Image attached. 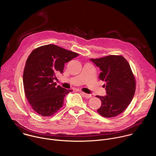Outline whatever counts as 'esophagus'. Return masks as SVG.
Instances as JSON below:
<instances>
[{
	"mask_svg": "<svg viewBox=\"0 0 156 156\" xmlns=\"http://www.w3.org/2000/svg\"><path fill=\"white\" fill-rule=\"evenodd\" d=\"M81 94H82V95H83L84 98H90L92 97L91 94H86V93H83V92H81Z\"/></svg>",
	"mask_w": 156,
	"mask_h": 156,
	"instance_id": "34e87169",
	"label": "esophagus"
}]
</instances>
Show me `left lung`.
<instances>
[{"label":"left lung","mask_w":156,"mask_h":156,"mask_svg":"<svg viewBox=\"0 0 156 156\" xmlns=\"http://www.w3.org/2000/svg\"><path fill=\"white\" fill-rule=\"evenodd\" d=\"M90 60L101 71L99 79L105 82L106 95L96 96L102 102L98 112L104 117H115L126 109L135 93V79L129 64L122 55H111Z\"/></svg>","instance_id":"1"}]
</instances>
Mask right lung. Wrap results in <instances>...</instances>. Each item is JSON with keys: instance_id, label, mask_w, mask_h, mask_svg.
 Returning <instances> with one entry per match:
<instances>
[{"instance_id": "add662e5", "label": "right lung", "mask_w": 156, "mask_h": 156, "mask_svg": "<svg viewBox=\"0 0 156 156\" xmlns=\"http://www.w3.org/2000/svg\"><path fill=\"white\" fill-rule=\"evenodd\" d=\"M78 55L54 44L41 46L30 54L23 81L26 97L36 113L51 116L62 107L65 96L72 90L56 86L55 74L62 73L65 63Z\"/></svg>"}]
</instances>
